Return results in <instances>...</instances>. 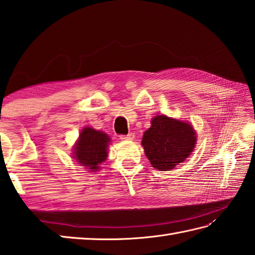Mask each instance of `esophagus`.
<instances>
[{"instance_id":"1","label":"esophagus","mask_w":255,"mask_h":255,"mask_svg":"<svg viewBox=\"0 0 255 255\" xmlns=\"http://www.w3.org/2000/svg\"><path fill=\"white\" fill-rule=\"evenodd\" d=\"M122 140H125V141H129V140H133L134 138V134L133 133H128V134H122V136H119Z\"/></svg>"}]
</instances>
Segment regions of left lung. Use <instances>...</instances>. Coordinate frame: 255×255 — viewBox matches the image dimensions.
<instances>
[{"label":"left lung","mask_w":255,"mask_h":255,"mask_svg":"<svg viewBox=\"0 0 255 255\" xmlns=\"http://www.w3.org/2000/svg\"><path fill=\"white\" fill-rule=\"evenodd\" d=\"M141 144L154 169L171 171L192 153L196 132L189 123L158 115L144 131Z\"/></svg>","instance_id":"1"}]
</instances>
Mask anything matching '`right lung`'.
Returning <instances> with one entry per match:
<instances>
[{
    "label": "right lung",
    "instance_id": "obj_1",
    "mask_svg": "<svg viewBox=\"0 0 255 255\" xmlns=\"http://www.w3.org/2000/svg\"><path fill=\"white\" fill-rule=\"evenodd\" d=\"M111 142L108 134L91 127H85L73 147V158L79 164L91 172L97 171L107 158V148Z\"/></svg>",
    "mask_w": 255,
    "mask_h": 255
}]
</instances>
